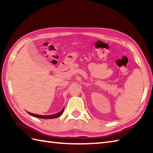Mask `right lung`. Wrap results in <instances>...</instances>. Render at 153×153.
<instances>
[{
    "label": "right lung",
    "instance_id": "1",
    "mask_svg": "<svg viewBox=\"0 0 153 153\" xmlns=\"http://www.w3.org/2000/svg\"><path fill=\"white\" fill-rule=\"evenodd\" d=\"M64 110V108H62V110L60 111L59 112H58L56 114H51V115H47V116H43V115H38V114H32L30 112H28V114L32 116H34V117H36V118H42V119H52V118H58V117H59L62 115V114L63 113Z\"/></svg>",
    "mask_w": 153,
    "mask_h": 153
}]
</instances>
